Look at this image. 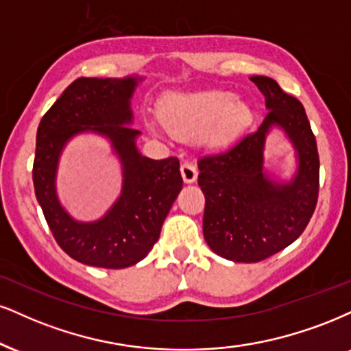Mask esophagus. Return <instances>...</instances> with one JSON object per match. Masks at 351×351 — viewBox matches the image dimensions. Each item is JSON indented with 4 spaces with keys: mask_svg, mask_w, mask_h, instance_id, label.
Returning a JSON list of instances; mask_svg holds the SVG:
<instances>
[{
    "mask_svg": "<svg viewBox=\"0 0 351 351\" xmlns=\"http://www.w3.org/2000/svg\"><path fill=\"white\" fill-rule=\"evenodd\" d=\"M180 174H182V179L185 184H192L197 180V176H198V169L195 164L192 162H184L182 166H180Z\"/></svg>",
    "mask_w": 351,
    "mask_h": 351,
    "instance_id": "esophagus-1",
    "label": "esophagus"
}]
</instances>
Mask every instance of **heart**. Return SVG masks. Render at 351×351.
Here are the masks:
<instances>
[{
    "mask_svg": "<svg viewBox=\"0 0 351 351\" xmlns=\"http://www.w3.org/2000/svg\"><path fill=\"white\" fill-rule=\"evenodd\" d=\"M159 120L177 138L200 136L208 145H224L249 123L252 112L241 99L223 90L171 94L161 102Z\"/></svg>",
    "mask_w": 351,
    "mask_h": 351,
    "instance_id": "heart-1",
    "label": "heart"
}]
</instances>
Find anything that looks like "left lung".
Segmentation results:
<instances>
[{
	"mask_svg": "<svg viewBox=\"0 0 351 351\" xmlns=\"http://www.w3.org/2000/svg\"><path fill=\"white\" fill-rule=\"evenodd\" d=\"M268 114L255 132L224 153L198 161V185L205 195L203 237L219 257L261 262L291 242L308 226L317 205L319 154L302 104L267 76H252ZM271 128H281L297 151V174L278 183L263 169V149Z\"/></svg>",
	"mask_w": 351,
	"mask_h": 351,
	"instance_id": "obj_1",
	"label": "left lung"
}]
</instances>
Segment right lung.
Returning a JSON list of instances; mask_svg holds the SVG:
<instances>
[{
	"instance_id": "right-lung-1",
	"label": "right lung",
	"mask_w": 351,
	"mask_h": 351,
	"mask_svg": "<svg viewBox=\"0 0 351 351\" xmlns=\"http://www.w3.org/2000/svg\"><path fill=\"white\" fill-rule=\"evenodd\" d=\"M141 77H77L42 117L37 128L32 179L55 241L75 261L101 268H127L148 255L164 219L182 190L177 158L156 161L136 148L140 132L130 99ZM111 141L123 164L121 197L97 222H77L56 195V171L66 143L80 132Z\"/></svg>"
}]
</instances>
